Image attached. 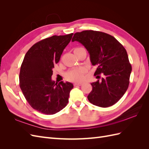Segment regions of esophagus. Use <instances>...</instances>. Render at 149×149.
Here are the masks:
<instances>
[{"mask_svg":"<svg viewBox=\"0 0 149 149\" xmlns=\"http://www.w3.org/2000/svg\"><path fill=\"white\" fill-rule=\"evenodd\" d=\"M83 84L81 83H74V86H81Z\"/></svg>","mask_w":149,"mask_h":149,"instance_id":"34e87169","label":"esophagus"}]
</instances>
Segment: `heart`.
I'll return each instance as SVG.
<instances>
[{"label": "heart", "instance_id": "obj_1", "mask_svg": "<svg viewBox=\"0 0 149 149\" xmlns=\"http://www.w3.org/2000/svg\"><path fill=\"white\" fill-rule=\"evenodd\" d=\"M78 48L76 49H78ZM86 72V69L84 68H78L71 70L66 74V78L67 79L73 81H81L83 79V74Z\"/></svg>", "mask_w": 149, "mask_h": 149}]
</instances>
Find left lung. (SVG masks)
Returning a JSON list of instances; mask_svg holds the SVG:
<instances>
[{
  "mask_svg": "<svg viewBox=\"0 0 149 149\" xmlns=\"http://www.w3.org/2000/svg\"><path fill=\"white\" fill-rule=\"evenodd\" d=\"M78 42L87 49L94 73L101 80L91 83L89 101L101 107L114 105L123 96L129 86L132 66L124 47L112 36L94 30L74 33L72 42Z\"/></svg>",
  "mask_w": 149,
  "mask_h": 149,
  "instance_id": "8db88e82",
  "label": "left lung"
}]
</instances>
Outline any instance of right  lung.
Returning <instances> with one entry per match:
<instances>
[{"mask_svg":"<svg viewBox=\"0 0 149 149\" xmlns=\"http://www.w3.org/2000/svg\"><path fill=\"white\" fill-rule=\"evenodd\" d=\"M73 35H54L36 43L26 52L22 62L20 89L31 107L43 114H56L68 102L73 84L55 83L52 76L54 65L60 61Z\"/></svg>","mask_w":149,"mask_h":149,"instance_id":"right-lung-1","label":"right lung"}]
</instances>
